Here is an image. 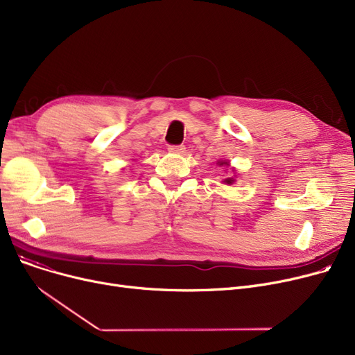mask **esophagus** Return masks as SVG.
<instances>
[{
  "instance_id": "1",
  "label": "esophagus",
  "mask_w": 355,
  "mask_h": 355,
  "mask_svg": "<svg viewBox=\"0 0 355 355\" xmlns=\"http://www.w3.org/2000/svg\"><path fill=\"white\" fill-rule=\"evenodd\" d=\"M168 151L173 153V154H184L185 146L184 145H170V146H168Z\"/></svg>"
}]
</instances>
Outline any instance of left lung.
<instances>
[{
    "label": "left lung",
    "instance_id": "obj_1",
    "mask_svg": "<svg viewBox=\"0 0 355 355\" xmlns=\"http://www.w3.org/2000/svg\"><path fill=\"white\" fill-rule=\"evenodd\" d=\"M220 165H229V162L223 161V162H220ZM233 181H234L233 178H226V180H225V182H226V184H233Z\"/></svg>",
    "mask_w": 355,
    "mask_h": 355
}]
</instances>
